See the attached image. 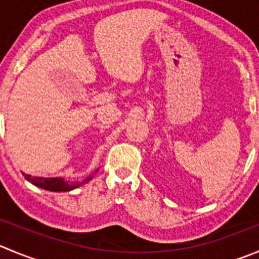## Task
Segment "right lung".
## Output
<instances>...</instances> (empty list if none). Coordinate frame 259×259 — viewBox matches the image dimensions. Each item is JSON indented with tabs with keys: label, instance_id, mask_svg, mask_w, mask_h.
Here are the masks:
<instances>
[{
	"label": "right lung",
	"instance_id": "right-lung-1",
	"mask_svg": "<svg viewBox=\"0 0 259 259\" xmlns=\"http://www.w3.org/2000/svg\"><path fill=\"white\" fill-rule=\"evenodd\" d=\"M97 171H95V173H97ZM23 174L25 176L26 181L33 183L34 186L40 187V188H44L47 189V191H52V192L72 191V189L77 188V187H80L81 184L86 183V182H89L91 178H93V176H90L86 179H83L82 182H67L63 178H41V177H33L25 173Z\"/></svg>",
	"mask_w": 259,
	"mask_h": 259
}]
</instances>
